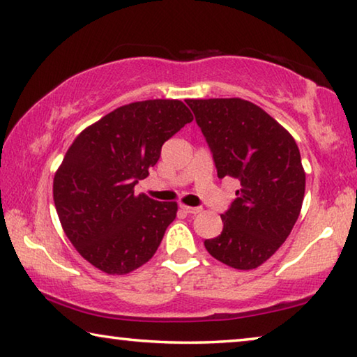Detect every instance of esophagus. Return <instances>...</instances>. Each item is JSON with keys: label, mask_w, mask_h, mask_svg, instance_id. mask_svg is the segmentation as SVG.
I'll use <instances>...</instances> for the list:
<instances>
[{"label": "esophagus", "mask_w": 357, "mask_h": 357, "mask_svg": "<svg viewBox=\"0 0 357 357\" xmlns=\"http://www.w3.org/2000/svg\"><path fill=\"white\" fill-rule=\"evenodd\" d=\"M182 211H185L186 213H191V215H196V213H199L202 211V207H190V206H185L182 204Z\"/></svg>", "instance_id": "obj_1"}]
</instances>
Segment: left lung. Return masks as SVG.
Masks as SVG:
<instances>
[{
	"instance_id": "obj_1",
	"label": "left lung",
	"mask_w": 357,
	"mask_h": 357,
	"mask_svg": "<svg viewBox=\"0 0 357 357\" xmlns=\"http://www.w3.org/2000/svg\"><path fill=\"white\" fill-rule=\"evenodd\" d=\"M215 161L218 178L241 183L222 213L223 229L206 239L209 254L236 270H254L281 248L300 215L305 169L294 137L243 98H188Z\"/></svg>"
}]
</instances>
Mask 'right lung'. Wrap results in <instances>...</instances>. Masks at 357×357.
I'll return each instance as SVG.
<instances>
[{"mask_svg":"<svg viewBox=\"0 0 357 357\" xmlns=\"http://www.w3.org/2000/svg\"><path fill=\"white\" fill-rule=\"evenodd\" d=\"M193 114L180 100L134 102L87 126L54 175V204L70 243L98 270L121 276L155 255L177 202L134 195L161 146Z\"/></svg>","mask_w":357,"mask_h":357,"instance_id":"obj_1","label":"right lung"}]
</instances>
